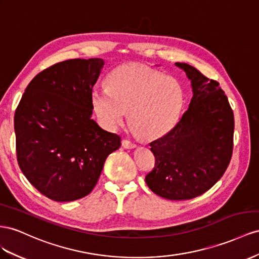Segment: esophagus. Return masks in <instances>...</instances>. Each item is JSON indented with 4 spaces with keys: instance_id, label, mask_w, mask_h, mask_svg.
<instances>
[{
    "instance_id": "esophagus-1",
    "label": "esophagus",
    "mask_w": 259,
    "mask_h": 259,
    "mask_svg": "<svg viewBox=\"0 0 259 259\" xmlns=\"http://www.w3.org/2000/svg\"><path fill=\"white\" fill-rule=\"evenodd\" d=\"M122 146L124 147V148L131 149V148H135L136 144L131 142V141H128V139H123V141H122Z\"/></svg>"
}]
</instances>
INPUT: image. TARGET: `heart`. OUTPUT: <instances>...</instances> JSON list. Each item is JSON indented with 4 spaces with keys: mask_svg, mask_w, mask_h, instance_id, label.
<instances>
[{
    "mask_svg": "<svg viewBox=\"0 0 259 259\" xmlns=\"http://www.w3.org/2000/svg\"><path fill=\"white\" fill-rule=\"evenodd\" d=\"M92 102L104 126L113 130L130 121L137 134L156 139L177 124L184 104L180 81L139 64L115 68L106 80V89L94 90Z\"/></svg>",
    "mask_w": 259,
    "mask_h": 259,
    "instance_id": "obj_1",
    "label": "heart"
}]
</instances>
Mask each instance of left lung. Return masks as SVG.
Here are the masks:
<instances>
[{
	"label": "left lung",
	"mask_w": 259,
	"mask_h": 259,
	"mask_svg": "<svg viewBox=\"0 0 259 259\" xmlns=\"http://www.w3.org/2000/svg\"><path fill=\"white\" fill-rule=\"evenodd\" d=\"M192 81L188 109L170 132L151 142L155 166L145 180L166 199L185 200L207 192L225 174L233 151L234 115L219 82L176 63Z\"/></svg>",
	"instance_id": "left-lung-1"
}]
</instances>
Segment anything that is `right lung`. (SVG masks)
<instances>
[{
    "label": "right lung",
    "instance_id": "right-lung-1",
    "mask_svg": "<svg viewBox=\"0 0 259 259\" xmlns=\"http://www.w3.org/2000/svg\"><path fill=\"white\" fill-rule=\"evenodd\" d=\"M104 62L73 59L33 77L14 116L16 153L27 180L55 201H72L94 190L121 137L92 118V94Z\"/></svg>",
    "mask_w": 259,
    "mask_h": 259
}]
</instances>
